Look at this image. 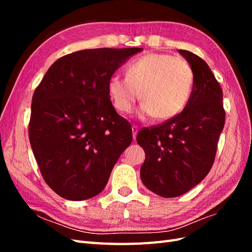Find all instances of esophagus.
Segmentation results:
<instances>
[{"label": "esophagus", "mask_w": 252, "mask_h": 252, "mask_svg": "<svg viewBox=\"0 0 252 252\" xmlns=\"http://www.w3.org/2000/svg\"><path fill=\"white\" fill-rule=\"evenodd\" d=\"M131 129H132V135H133V140H135V139H136V134H138V131H139V128L136 127L135 125H133V126L131 127Z\"/></svg>", "instance_id": "esophagus-1"}]
</instances>
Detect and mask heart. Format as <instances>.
Segmentation results:
<instances>
[{
  "mask_svg": "<svg viewBox=\"0 0 252 252\" xmlns=\"http://www.w3.org/2000/svg\"><path fill=\"white\" fill-rule=\"evenodd\" d=\"M193 84L194 72L186 60L149 53L129 64L126 75L112 74L108 90L114 108L122 113L130 112L141 96L142 117L169 120L185 108Z\"/></svg>",
  "mask_w": 252,
  "mask_h": 252,
  "instance_id": "b5f03b06",
  "label": "heart"
}]
</instances>
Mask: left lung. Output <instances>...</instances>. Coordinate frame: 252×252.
<instances>
[{
    "label": "left lung",
    "mask_w": 252,
    "mask_h": 252,
    "mask_svg": "<svg viewBox=\"0 0 252 252\" xmlns=\"http://www.w3.org/2000/svg\"><path fill=\"white\" fill-rule=\"evenodd\" d=\"M179 53L194 72L191 96L178 116L136 135L146 156L141 180L163 197L186 193L208 174L225 124L223 91L209 66L192 52Z\"/></svg>",
    "instance_id": "8db88e82"
}]
</instances>
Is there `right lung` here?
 I'll return each instance as SVG.
<instances>
[{
    "mask_svg": "<svg viewBox=\"0 0 252 252\" xmlns=\"http://www.w3.org/2000/svg\"><path fill=\"white\" fill-rule=\"evenodd\" d=\"M142 48L75 51L53 63L34 90L29 141L43 179L60 196L100 193L132 142L129 122L110 101L108 81Z\"/></svg>",
    "mask_w": 252,
    "mask_h": 252,
    "instance_id": "right-lung-1",
    "label": "right lung"
}]
</instances>
